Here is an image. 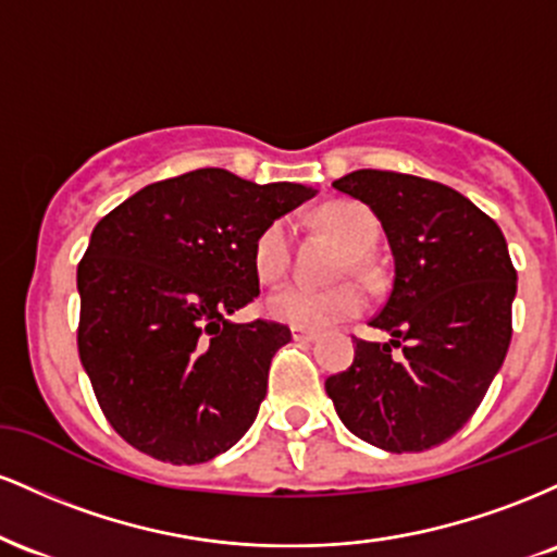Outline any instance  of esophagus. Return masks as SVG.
I'll return each mask as SVG.
<instances>
[{
    "instance_id": "esophagus-1",
    "label": "esophagus",
    "mask_w": 557,
    "mask_h": 557,
    "mask_svg": "<svg viewBox=\"0 0 557 557\" xmlns=\"http://www.w3.org/2000/svg\"><path fill=\"white\" fill-rule=\"evenodd\" d=\"M290 335L293 341H300V343H314L319 337L314 330H304V327H290Z\"/></svg>"
}]
</instances>
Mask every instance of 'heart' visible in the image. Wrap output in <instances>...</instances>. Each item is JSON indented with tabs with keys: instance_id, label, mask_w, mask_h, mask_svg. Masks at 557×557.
I'll use <instances>...</instances> for the list:
<instances>
[{
	"instance_id": "obj_1",
	"label": "heart",
	"mask_w": 557,
	"mask_h": 557,
	"mask_svg": "<svg viewBox=\"0 0 557 557\" xmlns=\"http://www.w3.org/2000/svg\"><path fill=\"white\" fill-rule=\"evenodd\" d=\"M317 222L337 243H343V248L348 251V261L343 264V272L348 267L359 270L363 264V257L372 251L376 238H380V222H376V216L367 207L354 201L327 203L317 214ZM290 259V222L274 220L261 230L257 243H253V270H257L259 280L274 283V280H280L287 272ZM363 304H367L363 293L350 283L335 287H311L293 283L270 293L264 309L272 319L290 324V327L324 330L343 322V319L359 317L363 311Z\"/></svg>"
}]
</instances>
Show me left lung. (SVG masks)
<instances>
[{
    "label": "left lung",
    "instance_id": "left-lung-1",
    "mask_svg": "<svg viewBox=\"0 0 557 557\" xmlns=\"http://www.w3.org/2000/svg\"><path fill=\"white\" fill-rule=\"evenodd\" d=\"M332 188L382 222L395 277L369 322L389 341H356L354 363L324 387L363 443L430 450L471 419L508 354L516 298L508 243L495 220L443 183L356 170Z\"/></svg>",
    "mask_w": 557,
    "mask_h": 557
}]
</instances>
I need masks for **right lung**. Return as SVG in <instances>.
I'll return each mask as SVG.
<instances>
[{
  "instance_id": "obj_1",
  "label": "right lung",
  "mask_w": 557,
  "mask_h": 557,
  "mask_svg": "<svg viewBox=\"0 0 557 557\" xmlns=\"http://www.w3.org/2000/svg\"><path fill=\"white\" fill-rule=\"evenodd\" d=\"M314 194L207 168L146 185L94 227L78 264V354L125 443L181 466L248 432L290 330L230 314L259 296L261 230Z\"/></svg>"
}]
</instances>
